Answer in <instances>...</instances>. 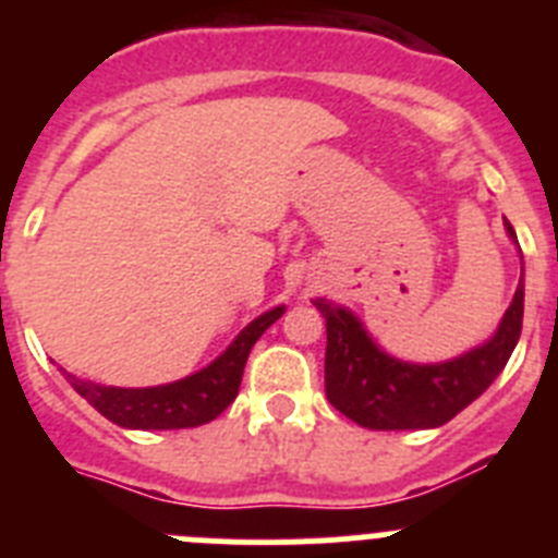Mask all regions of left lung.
<instances>
[{
  "mask_svg": "<svg viewBox=\"0 0 558 558\" xmlns=\"http://www.w3.org/2000/svg\"><path fill=\"white\" fill-rule=\"evenodd\" d=\"M511 240L517 234L506 220ZM522 279L500 327L483 347L447 363H402L372 340L352 310L315 299L327 318V399L368 430H425L450 422L506 368L522 332Z\"/></svg>",
  "mask_w": 558,
  "mask_h": 558,
  "instance_id": "1",
  "label": "left lung"
}]
</instances>
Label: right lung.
I'll return each instance as SVG.
<instances>
[{
  "mask_svg": "<svg viewBox=\"0 0 558 558\" xmlns=\"http://www.w3.org/2000/svg\"><path fill=\"white\" fill-rule=\"evenodd\" d=\"M282 313L284 307H274L254 318L215 363L167 386L113 388L75 374H66V379L88 405L128 430H181L206 425L234 402L251 347L270 324L282 318Z\"/></svg>",
  "mask_w": 558,
  "mask_h": 558,
  "instance_id": "1",
  "label": "right lung"
}]
</instances>
